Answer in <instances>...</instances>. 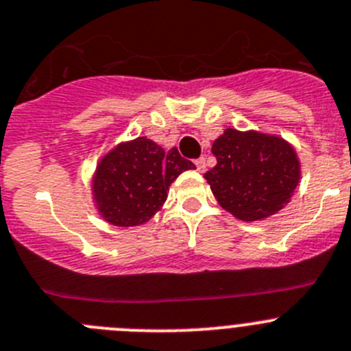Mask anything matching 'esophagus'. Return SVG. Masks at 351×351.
<instances>
[{"mask_svg":"<svg viewBox=\"0 0 351 351\" xmlns=\"http://www.w3.org/2000/svg\"><path fill=\"white\" fill-rule=\"evenodd\" d=\"M195 166H197L199 173H204L206 171V159H204V157H199V159L195 160Z\"/></svg>","mask_w":351,"mask_h":351,"instance_id":"obj_1","label":"esophagus"}]
</instances>
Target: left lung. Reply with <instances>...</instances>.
Here are the masks:
<instances>
[{"label":"left lung","mask_w":351,"mask_h":351,"mask_svg":"<svg viewBox=\"0 0 351 351\" xmlns=\"http://www.w3.org/2000/svg\"><path fill=\"white\" fill-rule=\"evenodd\" d=\"M211 150L216 166L204 178L221 208L235 218L263 220L289 202L300 182V162L286 140L228 128Z\"/></svg>","instance_id":"obj_1"}]
</instances>
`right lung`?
I'll return each mask as SVG.
<instances>
[{
  "label": "right lung",
  "mask_w": 351,
  "mask_h": 351,
  "mask_svg": "<svg viewBox=\"0 0 351 351\" xmlns=\"http://www.w3.org/2000/svg\"><path fill=\"white\" fill-rule=\"evenodd\" d=\"M194 168L178 149L165 152L145 136L123 143L100 160L95 173L98 211L116 227L145 223L165 204L176 176Z\"/></svg>",
  "instance_id": "obj_1"
}]
</instances>
